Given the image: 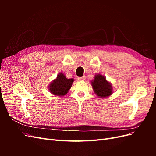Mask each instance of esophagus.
Instances as JSON below:
<instances>
[{"mask_svg":"<svg viewBox=\"0 0 156 156\" xmlns=\"http://www.w3.org/2000/svg\"><path fill=\"white\" fill-rule=\"evenodd\" d=\"M86 79V77L85 76H83L81 77H78V80L79 81H84V80Z\"/></svg>","mask_w":156,"mask_h":156,"instance_id":"1","label":"esophagus"}]
</instances>
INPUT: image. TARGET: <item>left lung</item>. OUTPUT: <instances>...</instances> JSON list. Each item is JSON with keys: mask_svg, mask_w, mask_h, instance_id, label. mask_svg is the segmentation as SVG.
Returning a JSON list of instances; mask_svg holds the SVG:
<instances>
[{"mask_svg": "<svg viewBox=\"0 0 156 156\" xmlns=\"http://www.w3.org/2000/svg\"><path fill=\"white\" fill-rule=\"evenodd\" d=\"M94 92L100 98H105L111 96L112 93V87L106 78L102 75L98 74L91 82Z\"/></svg>", "mask_w": 156, "mask_h": 156, "instance_id": "1", "label": "left lung"}]
</instances>
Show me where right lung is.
<instances>
[{
	"label": "right lung",
	"mask_w": 156,
	"mask_h": 156,
	"mask_svg": "<svg viewBox=\"0 0 156 156\" xmlns=\"http://www.w3.org/2000/svg\"><path fill=\"white\" fill-rule=\"evenodd\" d=\"M73 81V79H67L62 73H60L56 79L49 84V90L54 95L63 96L68 92Z\"/></svg>",
	"instance_id": "1"
}]
</instances>
